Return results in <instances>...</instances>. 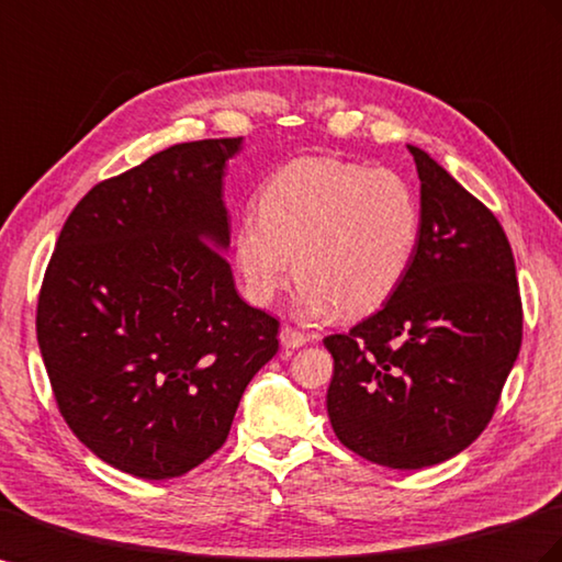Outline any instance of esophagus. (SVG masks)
<instances>
[{
    "label": "esophagus",
    "instance_id": "34e87169",
    "mask_svg": "<svg viewBox=\"0 0 562 562\" xmlns=\"http://www.w3.org/2000/svg\"><path fill=\"white\" fill-rule=\"evenodd\" d=\"M279 340H281V347H285V350H295V347L307 345L310 336H305V333H300L291 326H283L281 333H279Z\"/></svg>",
    "mask_w": 562,
    "mask_h": 562
}]
</instances>
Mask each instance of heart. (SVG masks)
Wrapping results in <instances>:
<instances>
[{"label": "heart", "mask_w": 562, "mask_h": 562, "mask_svg": "<svg viewBox=\"0 0 562 562\" xmlns=\"http://www.w3.org/2000/svg\"><path fill=\"white\" fill-rule=\"evenodd\" d=\"M420 238L416 191L394 170L338 158L285 162L238 220L234 262L252 305H269L291 279L307 318L369 314L412 269Z\"/></svg>", "instance_id": "heart-1"}]
</instances>
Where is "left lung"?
Instances as JSON below:
<instances>
[{
    "instance_id": "1",
    "label": "left lung",
    "mask_w": 562,
    "mask_h": 562,
    "mask_svg": "<svg viewBox=\"0 0 562 562\" xmlns=\"http://www.w3.org/2000/svg\"><path fill=\"white\" fill-rule=\"evenodd\" d=\"M420 238L387 305L324 338L326 394L340 442L378 465L418 470L457 457L487 428L522 342V302L502 224L426 150Z\"/></svg>"
}]
</instances>
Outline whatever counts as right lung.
Returning a JSON list of instances; mask_svg holds the SVG:
<instances>
[{
	"instance_id": "right-lung-1",
	"label": "right lung",
	"mask_w": 562,
	"mask_h": 562,
	"mask_svg": "<svg viewBox=\"0 0 562 562\" xmlns=\"http://www.w3.org/2000/svg\"><path fill=\"white\" fill-rule=\"evenodd\" d=\"M244 139L175 144L97 184L56 240L37 342L60 416L101 461L170 480L210 459L279 322L240 300L222 199Z\"/></svg>"
}]
</instances>
